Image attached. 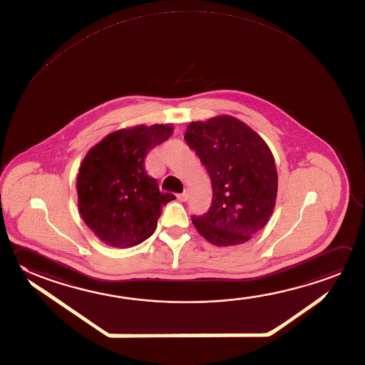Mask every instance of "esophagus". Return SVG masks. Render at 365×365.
I'll return each instance as SVG.
<instances>
[{"instance_id":"34e87169","label":"esophagus","mask_w":365,"mask_h":365,"mask_svg":"<svg viewBox=\"0 0 365 365\" xmlns=\"http://www.w3.org/2000/svg\"><path fill=\"white\" fill-rule=\"evenodd\" d=\"M178 199H179L180 202H186L187 200V192H181L178 195Z\"/></svg>"}]
</instances>
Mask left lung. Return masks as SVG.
<instances>
[{"mask_svg": "<svg viewBox=\"0 0 365 365\" xmlns=\"http://www.w3.org/2000/svg\"><path fill=\"white\" fill-rule=\"evenodd\" d=\"M212 184L208 212L192 216L199 234L219 247L245 243L270 219L278 173L265 141L232 115L192 122L184 136Z\"/></svg>", "mask_w": 365, "mask_h": 365, "instance_id": "1", "label": "left lung"}]
</instances>
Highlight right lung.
<instances>
[{
    "instance_id": "1",
    "label": "right lung",
    "mask_w": 365,
    "mask_h": 365,
    "mask_svg": "<svg viewBox=\"0 0 365 365\" xmlns=\"http://www.w3.org/2000/svg\"><path fill=\"white\" fill-rule=\"evenodd\" d=\"M173 133L171 125H145L109 133L86 154L77 178L78 210L106 245L127 248L152 235L162 207L175 199L159 192L145 157Z\"/></svg>"
}]
</instances>
